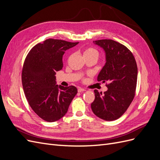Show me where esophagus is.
<instances>
[{"mask_svg":"<svg viewBox=\"0 0 160 160\" xmlns=\"http://www.w3.org/2000/svg\"><path fill=\"white\" fill-rule=\"evenodd\" d=\"M86 91V89H84V88H79L78 89V92H83V91Z\"/></svg>","mask_w":160,"mask_h":160,"instance_id":"esophagus-1","label":"esophagus"}]
</instances>
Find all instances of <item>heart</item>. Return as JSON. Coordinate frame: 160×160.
I'll return each instance as SVG.
<instances>
[{
	"label": "heart",
	"mask_w": 160,
	"mask_h": 160,
	"mask_svg": "<svg viewBox=\"0 0 160 160\" xmlns=\"http://www.w3.org/2000/svg\"><path fill=\"white\" fill-rule=\"evenodd\" d=\"M83 56L85 59H88V58H95L97 60L99 58V52L98 49H96L94 47H88L83 50Z\"/></svg>",
	"instance_id": "b5f03b06"
}]
</instances>
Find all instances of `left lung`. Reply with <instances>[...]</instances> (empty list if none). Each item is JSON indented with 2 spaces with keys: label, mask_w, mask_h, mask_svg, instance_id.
I'll return each instance as SVG.
<instances>
[{
  "label": "left lung",
  "mask_w": 160,
  "mask_h": 160,
  "mask_svg": "<svg viewBox=\"0 0 160 160\" xmlns=\"http://www.w3.org/2000/svg\"><path fill=\"white\" fill-rule=\"evenodd\" d=\"M105 50L106 63L98 77V81H107L108 91L94 90L95 99L91 107L98 118L113 121L122 116L134 99L138 80V66L128 48L111 39L95 41Z\"/></svg>",
  "instance_id": "1"
}]
</instances>
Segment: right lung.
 <instances>
[{
    "label": "right lung",
    "instance_id": "right-lung-1",
    "mask_svg": "<svg viewBox=\"0 0 160 160\" xmlns=\"http://www.w3.org/2000/svg\"><path fill=\"white\" fill-rule=\"evenodd\" d=\"M78 43L49 38L34 46L25 58L21 75L24 93L34 112L46 122L63 117L77 93L75 86L55 85V75L62 68L65 51Z\"/></svg>",
    "mask_w": 160,
    "mask_h": 160
}]
</instances>
